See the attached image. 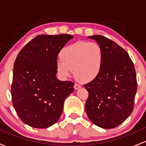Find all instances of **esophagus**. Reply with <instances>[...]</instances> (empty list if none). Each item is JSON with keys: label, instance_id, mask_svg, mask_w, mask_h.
<instances>
[{"label": "esophagus", "instance_id": "1", "mask_svg": "<svg viewBox=\"0 0 146 146\" xmlns=\"http://www.w3.org/2000/svg\"><path fill=\"white\" fill-rule=\"evenodd\" d=\"M81 88V86H80V85L78 84H77V83H75V84H74L75 90H78V89H79V88Z\"/></svg>", "mask_w": 146, "mask_h": 146}]
</instances>
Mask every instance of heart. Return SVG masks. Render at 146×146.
I'll return each mask as SVG.
<instances>
[{
	"mask_svg": "<svg viewBox=\"0 0 146 146\" xmlns=\"http://www.w3.org/2000/svg\"><path fill=\"white\" fill-rule=\"evenodd\" d=\"M60 58L56 62V68L62 78H68L73 71L79 81L90 82L101 73L104 51L98 43L80 41L64 48Z\"/></svg>",
	"mask_w": 146,
	"mask_h": 146,
	"instance_id": "b5f03b06",
	"label": "heart"
}]
</instances>
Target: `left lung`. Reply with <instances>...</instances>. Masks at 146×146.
I'll return each mask as SVG.
<instances>
[{"label":"left lung","instance_id":"left-lung-1","mask_svg":"<svg viewBox=\"0 0 146 146\" xmlns=\"http://www.w3.org/2000/svg\"><path fill=\"white\" fill-rule=\"evenodd\" d=\"M88 38L102 46L104 62L98 78L84 85L88 92L86 113L100 128H115L133 110L137 90L134 64L128 53L113 40L100 35Z\"/></svg>","mask_w":146,"mask_h":146}]
</instances>
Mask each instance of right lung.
Segmentation results:
<instances>
[{"mask_svg": "<svg viewBox=\"0 0 146 146\" xmlns=\"http://www.w3.org/2000/svg\"><path fill=\"white\" fill-rule=\"evenodd\" d=\"M73 36L40 35L21 49L15 60L11 84L12 103L22 121L46 128L61 116L65 99L74 83L60 81L56 62L60 51Z\"/></svg>", "mask_w": 146, "mask_h": 146, "instance_id": "obj_1", "label": "right lung"}]
</instances>
